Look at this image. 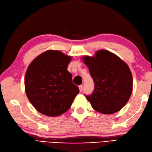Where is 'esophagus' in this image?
<instances>
[{"label":"esophagus","instance_id":"34e87169","mask_svg":"<svg viewBox=\"0 0 152 152\" xmlns=\"http://www.w3.org/2000/svg\"><path fill=\"white\" fill-rule=\"evenodd\" d=\"M79 88L80 92H81V91H83V85H79Z\"/></svg>","mask_w":152,"mask_h":152}]
</instances>
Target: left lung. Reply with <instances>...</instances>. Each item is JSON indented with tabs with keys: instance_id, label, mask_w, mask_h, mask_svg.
Segmentation results:
<instances>
[{
	"instance_id": "8db88e82",
	"label": "left lung",
	"mask_w": 152,
	"mask_h": 152,
	"mask_svg": "<svg viewBox=\"0 0 152 152\" xmlns=\"http://www.w3.org/2000/svg\"><path fill=\"white\" fill-rule=\"evenodd\" d=\"M94 83V91L85 95L93 109L110 114L122 109L131 96L133 80L128 65L115 54L99 50L93 57L84 56Z\"/></svg>"
}]
</instances>
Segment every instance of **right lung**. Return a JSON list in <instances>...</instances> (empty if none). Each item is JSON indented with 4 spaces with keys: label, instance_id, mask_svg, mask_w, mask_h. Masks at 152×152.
Wrapping results in <instances>:
<instances>
[{
    "label": "right lung",
    "instance_id": "obj_1",
    "mask_svg": "<svg viewBox=\"0 0 152 152\" xmlns=\"http://www.w3.org/2000/svg\"><path fill=\"white\" fill-rule=\"evenodd\" d=\"M71 60V56L61 51L48 50L29 65L25 75V91L39 113L58 116L69 109L79 92L67 71Z\"/></svg>",
    "mask_w": 152,
    "mask_h": 152
}]
</instances>
